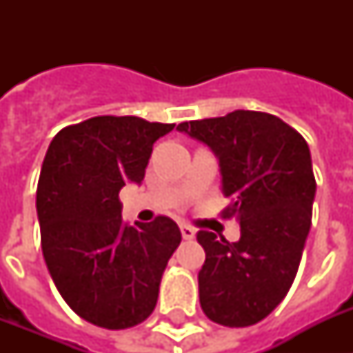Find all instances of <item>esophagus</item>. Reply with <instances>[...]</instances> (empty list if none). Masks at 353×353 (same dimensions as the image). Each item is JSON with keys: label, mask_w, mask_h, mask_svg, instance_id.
Listing matches in <instances>:
<instances>
[{"label": "esophagus", "mask_w": 353, "mask_h": 353, "mask_svg": "<svg viewBox=\"0 0 353 353\" xmlns=\"http://www.w3.org/2000/svg\"><path fill=\"white\" fill-rule=\"evenodd\" d=\"M181 234L185 240H192V238H196V229L190 225H187V223H183L181 225Z\"/></svg>", "instance_id": "1"}]
</instances>
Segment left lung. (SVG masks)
<instances>
[{"instance_id": "1", "label": "left lung", "mask_w": 353, "mask_h": 353, "mask_svg": "<svg viewBox=\"0 0 353 353\" xmlns=\"http://www.w3.org/2000/svg\"><path fill=\"white\" fill-rule=\"evenodd\" d=\"M220 161L225 216L240 221V240L199 231L205 263L199 304L210 321L243 328L265 319L288 295L312 227L317 183L301 133L282 119L236 110L225 117L177 126Z\"/></svg>"}]
</instances>
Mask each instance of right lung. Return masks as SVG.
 Masks as SVG:
<instances>
[{"instance_id": "add662e5", "label": "right lung", "mask_w": 353, "mask_h": 353, "mask_svg": "<svg viewBox=\"0 0 353 353\" xmlns=\"http://www.w3.org/2000/svg\"><path fill=\"white\" fill-rule=\"evenodd\" d=\"M176 124L102 115L60 130L41 165L36 210L52 282L79 317L132 328L154 312L181 241L176 221L122 220L119 192L144 179L154 143Z\"/></svg>"}]
</instances>
